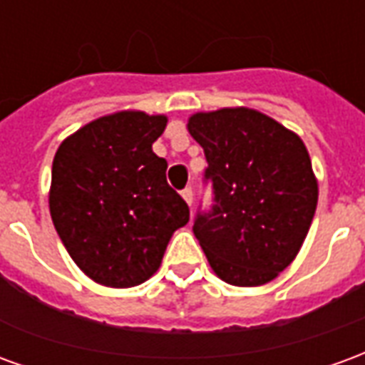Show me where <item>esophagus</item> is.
<instances>
[{
  "label": "esophagus",
  "mask_w": 365,
  "mask_h": 365,
  "mask_svg": "<svg viewBox=\"0 0 365 365\" xmlns=\"http://www.w3.org/2000/svg\"><path fill=\"white\" fill-rule=\"evenodd\" d=\"M182 197L185 199V203H187V205H193V190H191V187H185V190L182 191Z\"/></svg>",
  "instance_id": "obj_1"
}]
</instances>
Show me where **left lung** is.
<instances>
[{
    "label": "left lung",
    "mask_w": 365,
    "mask_h": 365,
    "mask_svg": "<svg viewBox=\"0 0 365 365\" xmlns=\"http://www.w3.org/2000/svg\"><path fill=\"white\" fill-rule=\"evenodd\" d=\"M187 130L215 190L213 211L193 225L209 266L230 285L269 283L295 260L319 201L305 143L250 107L193 113Z\"/></svg>",
    "instance_id": "1"
}]
</instances>
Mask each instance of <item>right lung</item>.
<instances>
[{
	"mask_svg": "<svg viewBox=\"0 0 365 365\" xmlns=\"http://www.w3.org/2000/svg\"><path fill=\"white\" fill-rule=\"evenodd\" d=\"M166 115H103L66 136L52 162L48 207L70 258L105 287H135L158 272L190 207L152 152Z\"/></svg>",
	"mask_w": 365,
	"mask_h": 365,
	"instance_id": "add662e5",
	"label": "right lung"
}]
</instances>
